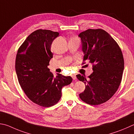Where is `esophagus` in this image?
I'll use <instances>...</instances> for the list:
<instances>
[{
    "label": "esophagus",
    "instance_id": "1",
    "mask_svg": "<svg viewBox=\"0 0 134 134\" xmlns=\"http://www.w3.org/2000/svg\"><path fill=\"white\" fill-rule=\"evenodd\" d=\"M71 77H72V79H73V80H76V79H77L76 75H75V74H71Z\"/></svg>",
    "mask_w": 134,
    "mask_h": 134
}]
</instances>
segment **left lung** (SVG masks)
<instances>
[{
  "label": "left lung",
  "mask_w": 134,
  "mask_h": 134,
  "mask_svg": "<svg viewBox=\"0 0 134 134\" xmlns=\"http://www.w3.org/2000/svg\"><path fill=\"white\" fill-rule=\"evenodd\" d=\"M79 37L84 54L83 60H88L94 71L88 79L85 75H76L86 85L80 98L90 105H99L109 100L121 84L124 69L122 51L103 29H88L80 33Z\"/></svg>",
  "instance_id": "1"
}]
</instances>
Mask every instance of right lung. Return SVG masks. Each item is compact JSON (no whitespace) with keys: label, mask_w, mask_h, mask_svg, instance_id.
<instances>
[{"label":"right lung","mask_w":134,"mask_h":134,"mask_svg":"<svg viewBox=\"0 0 134 134\" xmlns=\"http://www.w3.org/2000/svg\"><path fill=\"white\" fill-rule=\"evenodd\" d=\"M59 33L39 29L31 33L19 47L15 69L18 81L27 97L37 105L50 107L62 97V89L72 82L70 76L54 77L47 66L53 53L51 46Z\"/></svg>","instance_id":"add662e5"}]
</instances>
